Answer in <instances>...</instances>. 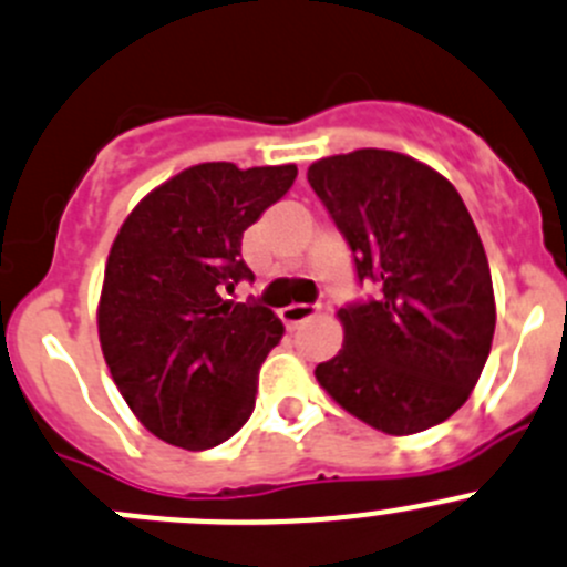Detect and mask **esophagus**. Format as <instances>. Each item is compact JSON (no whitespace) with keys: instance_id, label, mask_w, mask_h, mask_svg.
<instances>
[{"instance_id":"obj_1","label":"esophagus","mask_w":567,"mask_h":567,"mask_svg":"<svg viewBox=\"0 0 567 567\" xmlns=\"http://www.w3.org/2000/svg\"><path fill=\"white\" fill-rule=\"evenodd\" d=\"M316 316V307L312 305H288L279 310V318H282L288 327H299V323H305L307 318Z\"/></svg>"}]
</instances>
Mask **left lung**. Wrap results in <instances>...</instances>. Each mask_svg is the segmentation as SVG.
Instances as JSON below:
<instances>
[{"mask_svg":"<svg viewBox=\"0 0 567 567\" xmlns=\"http://www.w3.org/2000/svg\"><path fill=\"white\" fill-rule=\"evenodd\" d=\"M377 293L338 310L343 349L316 379L384 435H415L468 401L491 354L496 296L457 188L426 163L357 150L307 168Z\"/></svg>","mask_w":567,"mask_h":567,"instance_id":"8db88e82","label":"left lung"}]
</instances>
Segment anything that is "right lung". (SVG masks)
<instances>
[{
    "mask_svg": "<svg viewBox=\"0 0 567 567\" xmlns=\"http://www.w3.org/2000/svg\"><path fill=\"white\" fill-rule=\"evenodd\" d=\"M293 179V163H199L137 202L110 246L96 307L104 362L137 421L172 446H218L255 410L257 371L285 327L227 293L255 279L240 240Z\"/></svg>",
    "mask_w": 567,
    "mask_h": 567,
    "instance_id": "add662e5",
    "label": "right lung"
}]
</instances>
